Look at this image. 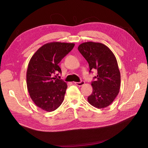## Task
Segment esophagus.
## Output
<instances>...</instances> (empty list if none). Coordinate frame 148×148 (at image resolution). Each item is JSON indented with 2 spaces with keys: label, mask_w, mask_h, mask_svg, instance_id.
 Masks as SVG:
<instances>
[{
  "label": "esophagus",
  "mask_w": 148,
  "mask_h": 148,
  "mask_svg": "<svg viewBox=\"0 0 148 148\" xmlns=\"http://www.w3.org/2000/svg\"><path fill=\"white\" fill-rule=\"evenodd\" d=\"M74 83H75V84H76V85L78 86H81L84 84V81H81V82H75Z\"/></svg>",
  "instance_id": "esophagus-1"
}]
</instances>
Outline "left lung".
Wrapping results in <instances>:
<instances>
[{"label": "left lung", "mask_w": 148, "mask_h": 148, "mask_svg": "<svg viewBox=\"0 0 148 148\" xmlns=\"http://www.w3.org/2000/svg\"><path fill=\"white\" fill-rule=\"evenodd\" d=\"M77 49L88 63L90 72L92 69L97 71L88 101L96 108H105L114 101L120 88V72L114 53L100 42H83Z\"/></svg>", "instance_id": "8db88e82"}]
</instances>
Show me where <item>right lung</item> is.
<instances>
[{"label":"right lung","instance_id":"obj_1","mask_svg":"<svg viewBox=\"0 0 148 148\" xmlns=\"http://www.w3.org/2000/svg\"><path fill=\"white\" fill-rule=\"evenodd\" d=\"M74 45L60 42L47 43L30 60L27 71L28 92L34 103L44 111H55L64 101L67 84L55 74L61 73L58 64Z\"/></svg>","mask_w":148,"mask_h":148}]
</instances>
